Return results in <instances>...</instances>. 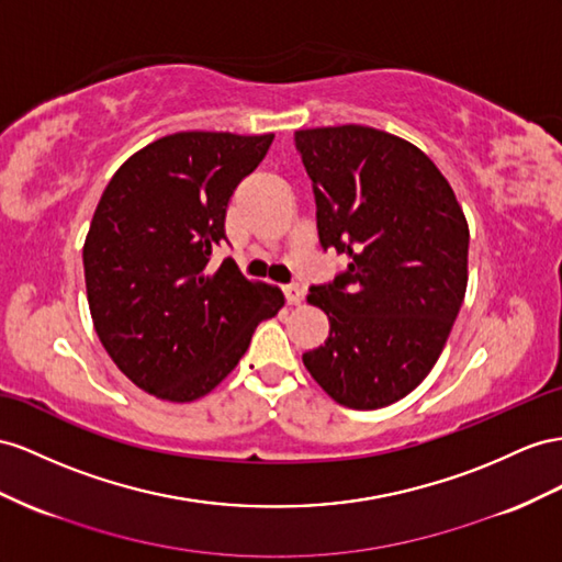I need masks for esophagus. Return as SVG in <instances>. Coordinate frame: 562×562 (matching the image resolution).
<instances>
[{
  "mask_svg": "<svg viewBox=\"0 0 562 562\" xmlns=\"http://www.w3.org/2000/svg\"><path fill=\"white\" fill-rule=\"evenodd\" d=\"M284 296H286V304L290 306H299L301 304V299H304V286L301 284H286L284 286Z\"/></svg>",
  "mask_w": 562,
  "mask_h": 562,
  "instance_id": "obj_1",
  "label": "esophagus"
}]
</instances>
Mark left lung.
Instances as JSON below:
<instances>
[{
    "mask_svg": "<svg viewBox=\"0 0 562 562\" xmlns=\"http://www.w3.org/2000/svg\"><path fill=\"white\" fill-rule=\"evenodd\" d=\"M313 182L323 249L347 256L333 284L311 286L329 337L304 366L329 398L375 411L435 368L468 286L465 213L431 158L368 125L296 131Z\"/></svg>",
    "mask_w": 562,
    "mask_h": 562,
    "instance_id": "left-lung-1",
    "label": "left lung"
}]
</instances>
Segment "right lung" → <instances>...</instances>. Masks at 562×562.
Instances as JSON below:
<instances>
[{
	"mask_svg": "<svg viewBox=\"0 0 562 562\" xmlns=\"http://www.w3.org/2000/svg\"><path fill=\"white\" fill-rule=\"evenodd\" d=\"M272 137L166 135L127 158L99 199L82 247L92 323L111 361L156 398L213 392L284 306L280 286L247 280L233 258L209 266L227 201Z\"/></svg>",
	"mask_w": 562,
	"mask_h": 562,
	"instance_id": "add662e5",
	"label": "right lung"
}]
</instances>
